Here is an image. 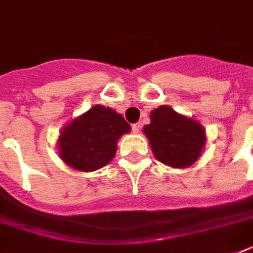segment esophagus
Here are the masks:
<instances>
[{
    "instance_id": "obj_1",
    "label": "esophagus",
    "mask_w": 253,
    "mask_h": 253,
    "mask_svg": "<svg viewBox=\"0 0 253 253\" xmlns=\"http://www.w3.org/2000/svg\"><path fill=\"white\" fill-rule=\"evenodd\" d=\"M131 130L134 134H138L139 130H140V123H134L132 126H131Z\"/></svg>"
}]
</instances>
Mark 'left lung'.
<instances>
[{
	"instance_id": "8db88e82",
	"label": "left lung",
	"mask_w": 253,
	"mask_h": 253,
	"mask_svg": "<svg viewBox=\"0 0 253 253\" xmlns=\"http://www.w3.org/2000/svg\"><path fill=\"white\" fill-rule=\"evenodd\" d=\"M151 123L143 132L150 140L155 158L173 168H188L200 158L206 143L201 123L163 105L151 111Z\"/></svg>"
}]
</instances>
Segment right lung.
Masks as SVG:
<instances>
[{"instance_id": "right-lung-1", "label": "right lung", "mask_w": 253, "mask_h": 253, "mask_svg": "<svg viewBox=\"0 0 253 253\" xmlns=\"http://www.w3.org/2000/svg\"><path fill=\"white\" fill-rule=\"evenodd\" d=\"M130 130L117 111L94 105L61 130L57 142L60 159L76 170H97L113 160L118 139Z\"/></svg>"}]
</instances>
